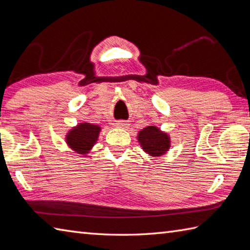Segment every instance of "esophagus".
Wrapping results in <instances>:
<instances>
[{"label":"esophagus","instance_id":"1","mask_svg":"<svg viewBox=\"0 0 250 250\" xmlns=\"http://www.w3.org/2000/svg\"><path fill=\"white\" fill-rule=\"evenodd\" d=\"M116 126H117V128L126 129V128H129V124L125 120H119V121L116 122Z\"/></svg>","mask_w":250,"mask_h":250}]
</instances>
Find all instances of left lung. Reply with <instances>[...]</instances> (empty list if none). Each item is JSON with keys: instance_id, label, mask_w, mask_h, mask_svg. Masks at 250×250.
<instances>
[{"instance_id": "left-lung-1", "label": "left lung", "mask_w": 250, "mask_h": 250, "mask_svg": "<svg viewBox=\"0 0 250 250\" xmlns=\"http://www.w3.org/2000/svg\"><path fill=\"white\" fill-rule=\"evenodd\" d=\"M137 140L141 143L144 151L153 157L164 155L171 147L169 136L155 125L147 126L140 131Z\"/></svg>"}]
</instances>
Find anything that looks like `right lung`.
I'll return each instance as SVG.
<instances>
[{
	"label": "right lung",
	"instance_id": "right-lung-1",
	"mask_svg": "<svg viewBox=\"0 0 250 250\" xmlns=\"http://www.w3.org/2000/svg\"><path fill=\"white\" fill-rule=\"evenodd\" d=\"M101 128L95 125L83 122L73 128L66 135V143L74 151L88 153L97 143Z\"/></svg>",
	"mask_w": 250,
	"mask_h": 250
}]
</instances>
